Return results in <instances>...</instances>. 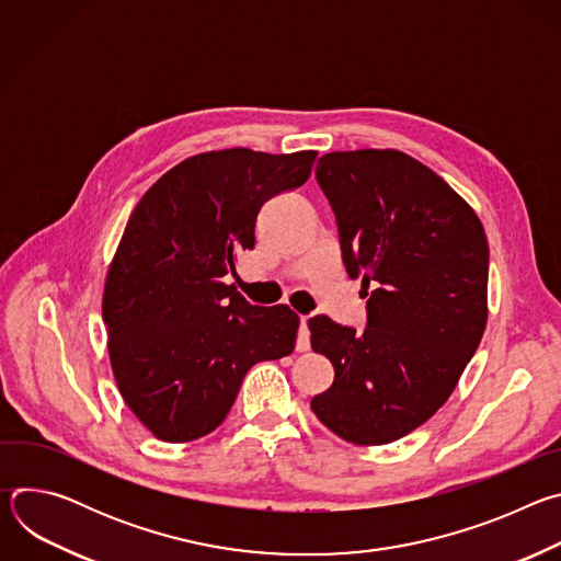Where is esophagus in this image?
Here are the masks:
<instances>
[{
	"label": "esophagus",
	"instance_id": "esophagus-1",
	"mask_svg": "<svg viewBox=\"0 0 561 561\" xmlns=\"http://www.w3.org/2000/svg\"><path fill=\"white\" fill-rule=\"evenodd\" d=\"M310 348V333H308V317H299V335H297V351H308Z\"/></svg>",
	"mask_w": 561,
	"mask_h": 561
}]
</instances>
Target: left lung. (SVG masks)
<instances>
[{
    "instance_id": "8db88e82",
    "label": "left lung",
    "mask_w": 561,
    "mask_h": 561,
    "mask_svg": "<svg viewBox=\"0 0 561 561\" xmlns=\"http://www.w3.org/2000/svg\"><path fill=\"white\" fill-rule=\"evenodd\" d=\"M314 178L348 277L373 290L364 331L308 319L312 351L335 368L310 409L346 442L388 444L437 413L482 342L486 232L439 175L399 150L329 152Z\"/></svg>"
}]
</instances>
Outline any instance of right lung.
Segmentation results:
<instances>
[{
    "instance_id": "right-lung-1",
    "label": "right lung",
    "mask_w": 561,
    "mask_h": 561,
    "mask_svg": "<svg viewBox=\"0 0 561 561\" xmlns=\"http://www.w3.org/2000/svg\"><path fill=\"white\" fill-rule=\"evenodd\" d=\"M314 150L195 154L135 206L108 268L102 314L119 392L162 442H193L228 415L244 375L293 353L299 317L255 306L224 277L255 247L262 206L299 188Z\"/></svg>"
}]
</instances>
